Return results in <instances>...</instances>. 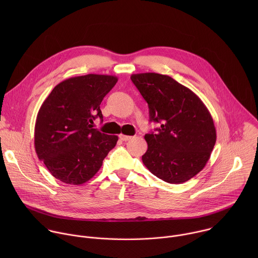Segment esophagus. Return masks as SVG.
<instances>
[{"label":"esophagus","mask_w":258,"mask_h":258,"mask_svg":"<svg viewBox=\"0 0 258 258\" xmlns=\"http://www.w3.org/2000/svg\"><path fill=\"white\" fill-rule=\"evenodd\" d=\"M119 139H120L121 141H128V140L132 139V137H131V136H126V135L120 134V135H119Z\"/></svg>","instance_id":"1"}]
</instances>
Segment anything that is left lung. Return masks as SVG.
<instances>
[{
	"label": "left lung",
	"mask_w": 258,
	"mask_h": 258,
	"mask_svg": "<svg viewBox=\"0 0 258 258\" xmlns=\"http://www.w3.org/2000/svg\"><path fill=\"white\" fill-rule=\"evenodd\" d=\"M132 82L148 103L150 121L161 122L146 134L148 149L143 163L169 183H181L200 172L216 142L212 116L201 99L168 76L132 75Z\"/></svg>",
	"instance_id": "left-lung-1"
}]
</instances>
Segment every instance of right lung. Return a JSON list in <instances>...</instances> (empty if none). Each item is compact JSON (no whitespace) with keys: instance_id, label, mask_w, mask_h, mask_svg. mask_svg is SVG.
Segmentation results:
<instances>
[{"instance_id":"1","label":"right lung","mask_w":258,"mask_h":258,"mask_svg":"<svg viewBox=\"0 0 258 258\" xmlns=\"http://www.w3.org/2000/svg\"><path fill=\"white\" fill-rule=\"evenodd\" d=\"M117 78L87 75L58 84L42 104L34 126V148L51 174L82 185L101 168L118 137L93 128L103 119L100 104Z\"/></svg>"}]
</instances>
